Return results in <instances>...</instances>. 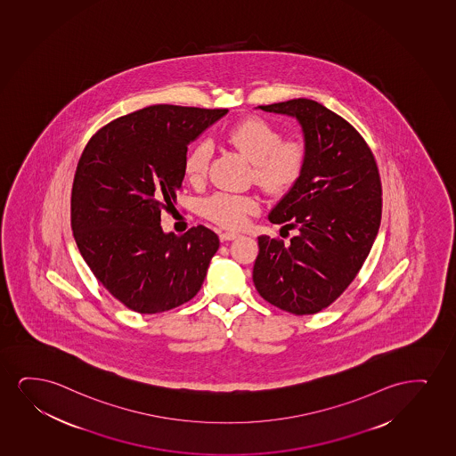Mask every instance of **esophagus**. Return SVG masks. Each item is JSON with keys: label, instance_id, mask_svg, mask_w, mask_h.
<instances>
[{"label": "esophagus", "instance_id": "1", "mask_svg": "<svg viewBox=\"0 0 456 456\" xmlns=\"http://www.w3.org/2000/svg\"><path fill=\"white\" fill-rule=\"evenodd\" d=\"M238 237H240V235L235 233V232H223V233H219V240H221L223 243L232 241V240H237Z\"/></svg>", "mask_w": 456, "mask_h": 456}]
</instances>
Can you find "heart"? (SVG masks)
Segmentation results:
<instances>
[{
	"label": "heart",
	"mask_w": 456,
	"mask_h": 456,
	"mask_svg": "<svg viewBox=\"0 0 456 456\" xmlns=\"http://www.w3.org/2000/svg\"><path fill=\"white\" fill-rule=\"evenodd\" d=\"M227 141L254 164L255 183L271 195H283L302 176L308 148L303 139L290 137L281 141L277 126L263 118H248L227 131ZM213 147L208 141L191 145L185 159L183 172L190 181H200L208 172ZM258 210V201L248 195L215 193L202 204V212L210 221L223 227L237 229L246 216Z\"/></svg>",
	"instance_id": "1"
}]
</instances>
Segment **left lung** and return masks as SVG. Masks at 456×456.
<instances>
[{"label": "left lung", "instance_id": "8db88e82", "mask_svg": "<svg viewBox=\"0 0 456 456\" xmlns=\"http://www.w3.org/2000/svg\"><path fill=\"white\" fill-rule=\"evenodd\" d=\"M296 118L308 160L296 185L269 213L273 224L297 229L289 246L258 237L255 288L286 313L328 308L367 260L382 216V185L363 137L338 114L309 99L258 107Z\"/></svg>", "mask_w": 456, "mask_h": 456}]
</instances>
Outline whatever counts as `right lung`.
Returning <instances> with one entry per match:
<instances>
[{
	"mask_svg": "<svg viewBox=\"0 0 456 456\" xmlns=\"http://www.w3.org/2000/svg\"><path fill=\"white\" fill-rule=\"evenodd\" d=\"M227 111L153 105L105 125L83 150L74 238L95 278L131 311L164 313L201 289L218 235L204 225L166 233L160 212L175 208L189 143Z\"/></svg>",
	"mask_w": 456,
	"mask_h": 456,
	"instance_id": "1",
	"label": "right lung"
}]
</instances>
